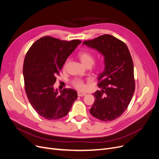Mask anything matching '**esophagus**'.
Instances as JSON below:
<instances>
[{"label":"esophagus","mask_w":159,"mask_h":159,"mask_svg":"<svg viewBox=\"0 0 159 159\" xmlns=\"http://www.w3.org/2000/svg\"><path fill=\"white\" fill-rule=\"evenodd\" d=\"M77 95H78V96H79V97H82V96H84V95H86V94L85 93H83V92H77Z\"/></svg>","instance_id":"34e87169"}]
</instances>
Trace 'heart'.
Listing matches in <instances>:
<instances>
[{"instance_id":"b5f03b06","label":"heart","mask_w":159,"mask_h":159,"mask_svg":"<svg viewBox=\"0 0 159 159\" xmlns=\"http://www.w3.org/2000/svg\"><path fill=\"white\" fill-rule=\"evenodd\" d=\"M79 57L80 60L81 62L83 64L84 66H92V65L94 63L95 57L93 54L89 52L88 51H80L79 54ZM70 60H67L66 63L64 64V68L66 67L67 65L68 64ZM72 85L76 88L79 89V90H84L86 88V85L84 83V81L79 78L75 79L71 82Z\"/></svg>"}]
</instances>
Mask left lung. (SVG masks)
Segmentation results:
<instances>
[{
  "mask_svg": "<svg viewBox=\"0 0 159 159\" xmlns=\"http://www.w3.org/2000/svg\"><path fill=\"white\" fill-rule=\"evenodd\" d=\"M98 50L105 57V70L99 75V88L90 114L100 120L112 121L125 111L134 89V65L129 49L123 41L105 34L82 45Z\"/></svg>",
  "mask_w": 159,
  "mask_h": 159,
  "instance_id": "1",
  "label": "left lung"
}]
</instances>
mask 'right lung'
Segmentation results:
<instances>
[{
  "mask_svg": "<svg viewBox=\"0 0 159 159\" xmlns=\"http://www.w3.org/2000/svg\"><path fill=\"white\" fill-rule=\"evenodd\" d=\"M79 39L70 41L44 36L34 42L26 52L23 73L27 98L42 118L56 120L66 116L77 99L75 89H54L57 76L75 48Z\"/></svg>",
  "mask_w": 159,
  "mask_h": 159,
  "instance_id": "right-lung-1",
  "label": "right lung"
}]
</instances>
